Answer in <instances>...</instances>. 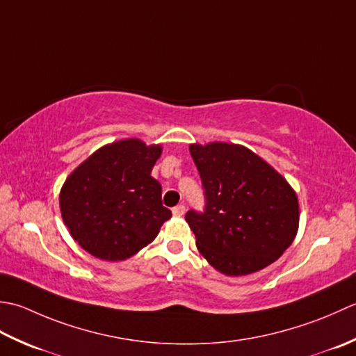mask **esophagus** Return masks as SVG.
Masks as SVG:
<instances>
[{"instance_id": "obj_1", "label": "esophagus", "mask_w": 356, "mask_h": 356, "mask_svg": "<svg viewBox=\"0 0 356 356\" xmlns=\"http://www.w3.org/2000/svg\"><path fill=\"white\" fill-rule=\"evenodd\" d=\"M184 212H186V207H184V204H178V206H175L172 209V213L175 215V216H183L184 215Z\"/></svg>"}]
</instances>
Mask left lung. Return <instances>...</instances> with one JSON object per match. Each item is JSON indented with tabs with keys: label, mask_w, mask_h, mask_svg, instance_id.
Returning <instances> with one entry per match:
<instances>
[{
	"label": "left lung",
	"mask_w": 356,
	"mask_h": 356,
	"mask_svg": "<svg viewBox=\"0 0 356 356\" xmlns=\"http://www.w3.org/2000/svg\"><path fill=\"white\" fill-rule=\"evenodd\" d=\"M188 150L206 198L204 212L186 213L201 255L229 277L277 261L300 222L298 197L286 178L239 144H191Z\"/></svg>",
	"instance_id": "8db88e82"
}]
</instances>
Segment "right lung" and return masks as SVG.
I'll return each mask as SVG.
<instances>
[{"mask_svg": "<svg viewBox=\"0 0 356 356\" xmlns=\"http://www.w3.org/2000/svg\"><path fill=\"white\" fill-rule=\"evenodd\" d=\"M159 144L138 138L98 149L67 177L60 192L63 221L90 255L122 261L156 238L172 212L161 202V184L150 175Z\"/></svg>", "mask_w": 356, "mask_h": 356, "instance_id": "1", "label": "right lung"}]
</instances>
